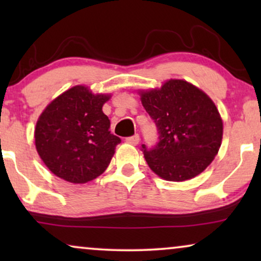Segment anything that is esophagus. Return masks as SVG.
Returning a JSON list of instances; mask_svg holds the SVG:
<instances>
[{
  "instance_id": "obj_1",
  "label": "esophagus",
  "mask_w": 261,
  "mask_h": 261,
  "mask_svg": "<svg viewBox=\"0 0 261 261\" xmlns=\"http://www.w3.org/2000/svg\"><path fill=\"white\" fill-rule=\"evenodd\" d=\"M126 141L128 142V144L135 146V145L139 144V141H140V137H139V134H135V135H133V137L127 138Z\"/></svg>"
}]
</instances>
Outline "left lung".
Here are the masks:
<instances>
[{"mask_svg":"<svg viewBox=\"0 0 261 261\" xmlns=\"http://www.w3.org/2000/svg\"><path fill=\"white\" fill-rule=\"evenodd\" d=\"M142 106L158 127L159 142L144 155L156 176L184 181L202 173L219 153L223 122L213 99L184 80L138 90Z\"/></svg>","mask_w":261,"mask_h":261,"instance_id":"8db88e82","label":"left lung"}]
</instances>
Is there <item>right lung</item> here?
I'll return each instance as SVG.
<instances>
[{"label": "right lung", "instance_id": "add662e5", "mask_svg": "<svg viewBox=\"0 0 261 261\" xmlns=\"http://www.w3.org/2000/svg\"><path fill=\"white\" fill-rule=\"evenodd\" d=\"M110 97L76 85L42 110L34 129L35 148L57 177L84 184L107 170L121 142L110 133V120L102 110Z\"/></svg>", "mask_w": 261, "mask_h": 261}]
</instances>
